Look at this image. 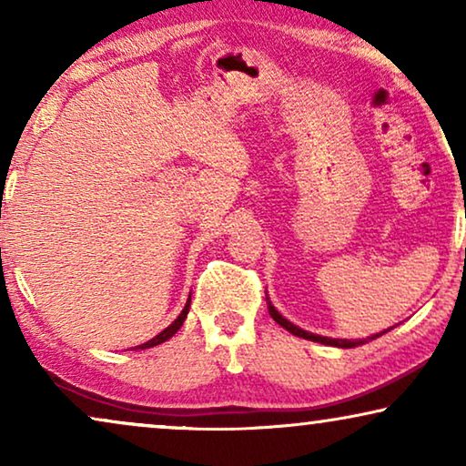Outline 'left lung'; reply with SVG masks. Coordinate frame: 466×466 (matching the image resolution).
I'll return each mask as SVG.
<instances>
[{
    "label": "left lung",
    "mask_w": 466,
    "mask_h": 466,
    "mask_svg": "<svg viewBox=\"0 0 466 466\" xmlns=\"http://www.w3.org/2000/svg\"><path fill=\"white\" fill-rule=\"evenodd\" d=\"M267 308H269V314H271L273 320H276V322L279 324V327H284L286 330H289V333L297 335V337H303V339H309V341L324 343V346H335V348H356V346H362V343L371 341V339H375V337H380V335H384V333H386V330H381V333H375V335H371V337H367V341H365V339H330V337H322V335L308 333V330L299 329V327H295V324H292V322L286 320V318H284L282 314H279V311H278L276 308H273L271 301H269V297H267ZM388 330H390V329H388Z\"/></svg>",
    "instance_id": "8db88e82"
}]
</instances>
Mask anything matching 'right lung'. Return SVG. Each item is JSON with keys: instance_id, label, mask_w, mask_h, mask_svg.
Listing matches in <instances>:
<instances>
[{"instance_id": "right-lung-1", "label": "right lung", "mask_w": 466, "mask_h": 466, "mask_svg": "<svg viewBox=\"0 0 466 466\" xmlns=\"http://www.w3.org/2000/svg\"><path fill=\"white\" fill-rule=\"evenodd\" d=\"M188 309H190V297H188V301H187V305H184V309H182V314L176 318L174 322L169 324L167 329L165 330H161V333H158L157 337H152L150 341H146V343H142V346H136V350H146V348H155V346H158V343H163V341H167L169 337H174L177 330H180V327L184 324V320H187V314H188Z\"/></svg>"}]
</instances>
